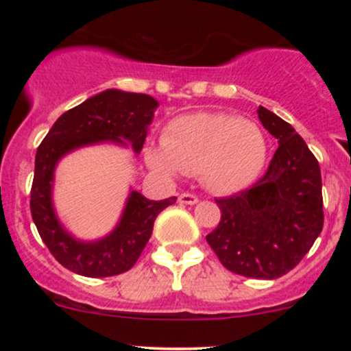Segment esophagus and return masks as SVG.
<instances>
[{
    "label": "esophagus",
    "instance_id": "1",
    "mask_svg": "<svg viewBox=\"0 0 351 351\" xmlns=\"http://www.w3.org/2000/svg\"><path fill=\"white\" fill-rule=\"evenodd\" d=\"M178 201L183 204H196L198 203V196L196 195H191V193H181L178 196Z\"/></svg>",
    "mask_w": 351,
    "mask_h": 351
}]
</instances>
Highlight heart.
<instances>
[{"label":"heart","mask_w":351,"mask_h":351,"mask_svg":"<svg viewBox=\"0 0 351 351\" xmlns=\"http://www.w3.org/2000/svg\"><path fill=\"white\" fill-rule=\"evenodd\" d=\"M267 140L251 120L221 112L183 115L168 125L162 147L147 150V163L165 175H196L216 193H237L259 178Z\"/></svg>","instance_id":"heart-1"}]
</instances>
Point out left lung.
I'll return each mask as SVG.
<instances>
[{
  "label": "left lung",
  "instance_id": "obj_1",
  "mask_svg": "<svg viewBox=\"0 0 351 351\" xmlns=\"http://www.w3.org/2000/svg\"><path fill=\"white\" fill-rule=\"evenodd\" d=\"M261 123L279 148L265 175L229 198L208 244L228 271L252 279H277L292 271L324 228L322 175L317 158L291 123L265 107Z\"/></svg>",
  "mask_w": 351,
  "mask_h": 351
}]
</instances>
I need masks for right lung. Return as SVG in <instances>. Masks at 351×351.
<instances>
[{
  "mask_svg": "<svg viewBox=\"0 0 351 351\" xmlns=\"http://www.w3.org/2000/svg\"><path fill=\"white\" fill-rule=\"evenodd\" d=\"M158 100L152 95L107 88L62 114L36 152L31 216L59 264L86 277L127 272L147 245L156 216L176 201L147 199L132 189L117 226L95 241L77 239L62 226L52 203L54 171L62 156L82 147L115 143L140 153Z\"/></svg>",
  "mask_w": 351,
  "mask_h": 351,
  "instance_id": "add662e5",
  "label": "right lung"
}]
</instances>
